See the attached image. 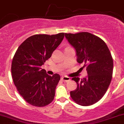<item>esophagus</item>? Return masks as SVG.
<instances>
[{
	"label": "esophagus",
	"mask_w": 124,
	"mask_h": 124,
	"mask_svg": "<svg viewBox=\"0 0 124 124\" xmlns=\"http://www.w3.org/2000/svg\"><path fill=\"white\" fill-rule=\"evenodd\" d=\"M61 80L63 82H68V81L70 80V78L69 77H67V76H62Z\"/></svg>",
	"instance_id": "esophagus-1"
}]
</instances>
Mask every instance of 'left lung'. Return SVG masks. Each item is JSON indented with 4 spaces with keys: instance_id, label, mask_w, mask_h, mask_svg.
I'll list each match as a JSON object with an SVG mask.
<instances>
[{
    "instance_id": "obj_1",
    "label": "left lung",
    "mask_w": 124,
    "mask_h": 124,
    "mask_svg": "<svg viewBox=\"0 0 124 124\" xmlns=\"http://www.w3.org/2000/svg\"><path fill=\"white\" fill-rule=\"evenodd\" d=\"M65 38L76 50L77 61L85 63L87 76L72 78L76 89L70 92L71 98L83 106L93 104L101 99L110 84L113 62L109 49L103 40L89 32L65 33Z\"/></svg>"
}]
</instances>
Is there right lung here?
I'll return each instance as SVG.
<instances>
[{"label": "right lung", "mask_w": 124, "mask_h": 124, "mask_svg": "<svg viewBox=\"0 0 124 124\" xmlns=\"http://www.w3.org/2000/svg\"><path fill=\"white\" fill-rule=\"evenodd\" d=\"M64 33L31 36L18 47L13 57L11 73L15 86L26 102L43 107L54 99L55 89L61 77L49 76L41 66L64 38Z\"/></svg>", "instance_id": "right-lung-1"}]
</instances>
